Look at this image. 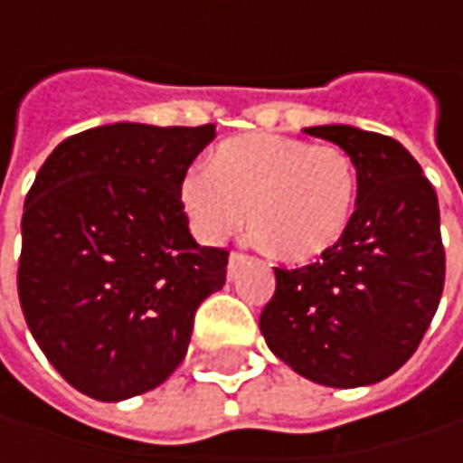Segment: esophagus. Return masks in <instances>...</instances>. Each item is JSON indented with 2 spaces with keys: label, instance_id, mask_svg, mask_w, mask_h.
Instances as JSON below:
<instances>
[{
  "label": "esophagus",
  "instance_id": "34e87169",
  "mask_svg": "<svg viewBox=\"0 0 463 463\" xmlns=\"http://www.w3.org/2000/svg\"><path fill=\"white\" fill-rule=\"evenodd\" d=\"M241 260H244L241 252H232V255H229V276H234V268L240 265Z\"/></svg>",
  "mask_w": 463,
  "mask_h": 463
}]
</instances>
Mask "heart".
I'll return each mask as SVG.
<instances>
[{"label": "heart", "mask_w": 463, "mask_h": 463, "mask_svg": "<svg viewBox=\"0 0 463 463\" xmlns=\"http://www.w3.org/2000/svg\"><path fill=\"white\" fill-rule=\"evenodd\" d=\"M355 195V167L343 149L276 134L226 138L211 154V167L195 165L180 183L195 237L226 240L250 211L260 244L291 262L319 258L340 241Z\"/></svg>", "instance_id": "obj_1"}]
</instances>
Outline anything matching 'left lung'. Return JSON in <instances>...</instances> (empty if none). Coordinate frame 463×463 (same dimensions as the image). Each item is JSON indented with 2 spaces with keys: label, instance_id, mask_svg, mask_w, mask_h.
I'll return each mask as SVG.
<instances>
[{
  "label": "left lung",
  "instance_id": "obj_1",
  "mask_svg": "<svg viewBox=\"0 0 463 463\" xmlns=\"http://www.w3.org/2000/svg\"><path fill=\"white\" fill-rule=\"evenodd\" d=\"M358 172L345 234L304 268H276V294L260 332L283 364L309 382L355 389L412 358L446 283L438 195L415 156L392 136L314 126Z\"/></svg>",
  "mask_w": 463,
  "mask_h": 463
}]
</instances>
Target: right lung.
I'll list each match as a JSON object with an SVG mask.
<instances>
[{
  "mask_svg": "<svg viewBox=\"0 0 463 463\" xmlns=\"http://www.w3.org/2000/svg\"><path fill=\"white\" fill-rule=\"evenodd\" d=\"M216 126H98L61 141L23 211L17 294L45 358L81 394L120 402L183 364L229 252L187 229L180 183Z\"/></svg>",
  "mask_w": 463,
  "mask_h": 463,
  "instance_id": "obj_1",
  "label": "right lung"
}]
</instances>
